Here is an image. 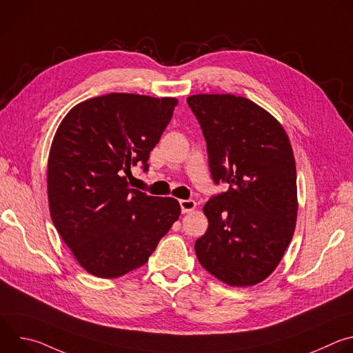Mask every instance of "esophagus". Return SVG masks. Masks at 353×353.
Returning <instances> with one entry per match:
<instances>
[{"label": "esophagus", "mask_w": 353, "mask_h": 353, "mask_svg": "<svg viewBox=\"0 0 353 353\" xmlns=\"http://www.w3.org/2000/svg\"><path fill=\"white\" fill-rule=\"evenodd\" d=\"M180 207L183 214H188L196 208V203L194 199H180Z\"/></svg>", "instance_id": "1"}]
</instances>
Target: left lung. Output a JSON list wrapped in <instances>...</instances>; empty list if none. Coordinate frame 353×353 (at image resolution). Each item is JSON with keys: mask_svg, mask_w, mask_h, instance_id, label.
Returning <instances> with one entry per match:
<instances>
[{"mask_svg": "<svg viewBox=\"0 0 353 353\" xmlns=\"http://www.w3.org/2000/svg\"><path fill=\"white\" fill-rule=\"evenodd\" d=\"M187 103L207 141L214 181L229 190L204 205L208 229L195 254L230 286H253L282 260L297 216L293 149L281 123L234 94H192Z\"/></svg>", "mask_w": 353, "mask_h": 353, "instance_id": "obj_1", "label": "left lung"}]
</instances>
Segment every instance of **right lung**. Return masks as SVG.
<instances>
[{
  "label": "right lung",
  "instance_id": "add662e5",
  "mask_svg": "<svg viewBox=\"0 0 353 353\" xmlns=\"http://www.w3.org/2000/svg\"><path fill=\"white\" fill-rule=\"evenodd\" d=\"M176 97L109 93L74 106L47 163L52 221L79 265L97 278L142 267L180 216L179 201L130 188L131 166L148 170Z\"/></svg>",
  "mask_w": 353,
  "mask_h": 353
}]
</instances>
